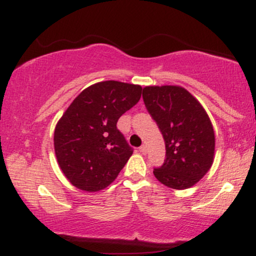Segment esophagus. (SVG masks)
Returning <instances> with one entry per match:
<instances>
[{
  "instance_id": "1",
  "label": "esophagus",
  "mask_w": 256,
  "mask_h": 256,
  "mask_svg": "<svg viewBox=\"0 0 256 256\" xmlns=\"http://www.w3.org/2000/svg\"><path fill=\"white\" fill-rule=\"evenodd\" d=\"M140 152H142V154H146V146H144V144L140 146Z\"/></svg>"
}]
</instances>
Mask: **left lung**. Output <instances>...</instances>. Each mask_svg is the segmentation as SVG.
Segmentation results:
<instances>
[{"instance_id": "8db88e82", "label": "left lung", "mask_w": 256, "mask_h": 256, "mask_svg": "<svg viewBox=\"0 0 256 256\" xmlns=\"http://www.w3.org/2000/svg\"><path fill=\"white\" fill-rule=\"evenodd\" d=\"M143 101L162 134L166 158L154 176L176 190L189 189L210 171L216 136L207 112L192 94L178 85L146 86Z\"/></svg>"}]
</instances>
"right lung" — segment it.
Masks as SVG:
<instances>
[{"instance_id":"obj_1","label":"right lung","mask_w":256,"mask_h":256,"mask_svg":"<svg viewBox=\"0 0 256 256\" xmlns=\"http://www.w3.org/2000/svg\"><path fill=\"white\" fill-rule=\"evenodd\" d=\"M140 85L106 80L90 85L73 100L54 131L58 164L72 185L100 192L118 177L132 148L116 122L140 101Z\"/></svg>"}]
</instances>
